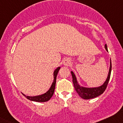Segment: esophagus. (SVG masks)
I'll return each mask as SVG.
<instances>
[{"label":"esophagus","mask_w":123,"mask_h":123,"mask_svg":"<svg viewBox=\"0 0 123 123\" xmlns=\"http://www.w3.org/2000/svg\"><path fill=\"white\" fill-rule=\"evenodd\" d=\"M71 64V60H70L69 58H67L64 59V61H63V64H64V66L65 67H68V66H69Z\"/></svg>","instance_id":"1"}]
</instances>
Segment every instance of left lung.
Here are the masks:
<instances>
[{
	"mask_svg": "<svg viewBox=\"0 0 123 123\" xmlns=\"http://www.w3.org/2000/svg\"><path fill=\"white\" fill-rule=\"evenodd\" d=\"M105 49L108 52L107 46L106 44L105 45ZM111 59H110V68H109V74H108V76L106 80L104 82L103 84L101 86H98V87H86L84 86H80L79 83H78V80L76 76H75V74L71 71V74H72V81L74 83V87L75 89L78 93V94L80 96V98H82L83 99H93V98H96V97L99 96L102 94L106 90V87H107V84L109 83V80H110V75H111Z\"/></svg>",
	"mask_w": 123,
	"mask_h": 123,
	"instance_id": "obj_1",
	"label": "left lung"
}]
</instances>
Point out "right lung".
I'll return each instance as SVG.
<instances>
[{"mask_svg": "<svg viewBox=\"0 0 123 123\" xmlns=\"http://www.w3.org/2000/svg\"><path fill=\"white\" fill-rule=\"evenodd\" d=\"M61 67H58L55 69L54 72V80L52 82V85H51L50 88L47 90L45 93H44L40 94L38 96H26L23 94V95L27 99L30 100L31 101H33V102H45L49 100V99L52 98V95H53L54 93L55 84H56V76L58 73L59 70L60 69Z\"/></svg>", "mask_w": 123, "mask_h": 123, "instance_id": "1", "label": "right lung"}]
</instances>
